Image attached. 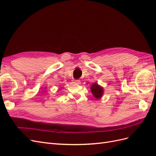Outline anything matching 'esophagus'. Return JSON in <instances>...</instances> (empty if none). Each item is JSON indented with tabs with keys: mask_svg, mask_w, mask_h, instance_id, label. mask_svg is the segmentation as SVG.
<instances>
[{
	"mask_svg": "<svg viewBox=\"0 0 156 156\" xmlns=\"http://www.w3.org/2000/svg\"><path fill=\"white\" fill-rule=\"evenodd\" d=\"M73 81H74L75 83H77V84H80V83H81V81H80L79 80H78V79H74Z\"/></svg>",
	"mask_w": 156,
	"mask_h": 156,
	"instance_id": "obj_1",
	"label": "esophagus"
}]
</instances>
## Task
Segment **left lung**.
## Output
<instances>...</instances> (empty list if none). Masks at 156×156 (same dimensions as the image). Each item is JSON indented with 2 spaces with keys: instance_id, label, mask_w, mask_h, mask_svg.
I'll return each instance as SVG.
<instances>
[{
  "instance_id": "left-lung-1",
  "label": "left lung",
  "mask_w": 156,
  "mask_h": 156,
  "mask_svg": "<svg viewBox=\"0 0 156 156\" xmlns=\"http://www.w3.org/2000/svg\"><path fill=\"white\" fill-rule=\"evenodd\" d=\"M90 88L92 94L96 99H100L102 96L103 90L97 83H94Z\"/></svg>"
}]
</instances>
